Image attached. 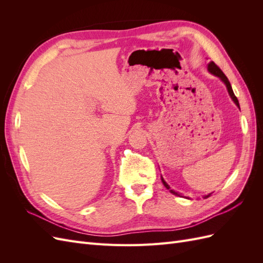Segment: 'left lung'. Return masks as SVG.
<instances>
[{"label":"left lung","instance_id":"obj_1","mask_svg":"<svg viewBox=\"0 0 263 263\" xmlns=\"http://www.w3.org/2000/svg\"><path fill=\"white\" fill-rule=\"evenodd\" d=\"M209 71L211 73H213V74H215V76H217V77H219L220 79H221V81L224 82L225 84H226V86H227V90H228V93H229V95H230V98L233 99V101L236 103V105L239 107V102H238V99L236 98V95L234 94V91H233V89H232V85H230V82H229V80L227 79V77L224 74V72H222L221 71V69L216 65V63L215 62H210L209 63ZM162 180V183H163V185L168 189V190H170V186L166 184L165 183V181L163 180V179H161ZM170 192L172 193V194H174V195H179V193L178 192H176V191H173V190H170ZM211 194H209V195H206V196H204L205 198H208L209 196H210ZM180 196V195H179Z\"/></svg>","mask_w":263,"mask_h":263}]
</instances>
